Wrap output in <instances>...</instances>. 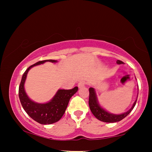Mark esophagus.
Masks as SVG:
<instances>
[{"label": "esophagus", "mask_w": 152, "mask_h": 152, "mask_svg": "<svg viewBox=\"0 0 152 152\" xmlns=\"http://www.w3.org/2000/svg\"><path fill=\"white\" fill-rule=\"evenodd\" d=\"M78 86L79 88H82V87H84V86H85V82H84V81H80L78 82Z\"/></svg>", "instance_id": "34e87169"}]
</instances>
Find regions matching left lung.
Listing matches in <instances>:
<instances>
[{"label":"left lung","instance_id":"8db88e82","mask_svg":"<svg viewBox=\"0 0 152 152\" xmlns=\"http://www.w3.org/2000/svg\"><path fill=\"white\" fill-rule=\"evenodd\" d=\"M117 64H124L122 61L121 60H117ZM138 96V94H137ZM137 98L136 99L135 101L133 103V106L132 108L128 110V111L123 113L122 114L119 115H115L113 114V113H110L107 112L106 110H104L103 108L101 107V105L99 104V101H98V99L96 96V91L94 88H89V100H88V104H89V107L90 109H91V112L92 114L94 115V116L100 121L106 123H115L121 121L122 119H124L127 115L129 114L131 111L133 110V108H134L135 105L136 104V102H137Z\"/></svg>","mask_w":152,"mask_h":152}]
</instances>
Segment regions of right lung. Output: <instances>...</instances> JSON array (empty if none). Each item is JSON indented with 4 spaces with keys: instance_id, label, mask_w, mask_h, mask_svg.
<instances>
[{
    "instance_id": "1",
    "label": "right lung",
    "mask_w": 152,
    "mask_h": 152,
    "mask_svg": "<svg viewBox=\"0 0 152 152\" xmlns=\"http://www.w3.org/2000/svg\"><path fill=\"white\" fill-rule=\"evenodd\" d=\"M46 61L55 63L58 61L53 60L39 61L29 66L22 76L19 87V96L23 108L31 118L40 124L50 125L58 121L62 117L70 98L78 91V88L76 86L70 90L59 89L52 99L46 103H37L31 100L24 88L28 72L33 66L40 65Z\"/></svg>"
}]
</instances>
